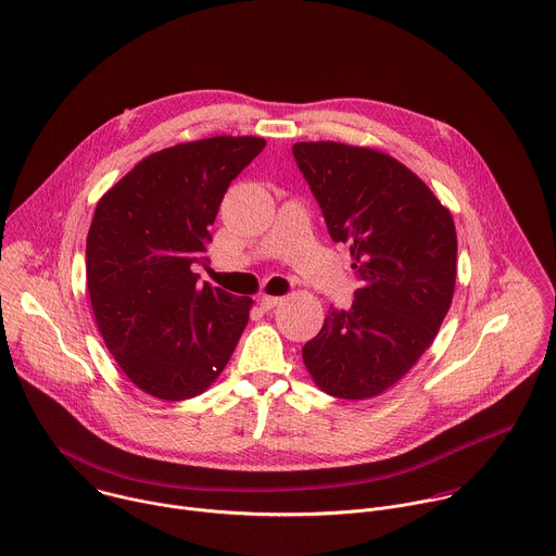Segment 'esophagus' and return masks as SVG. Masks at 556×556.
Here are the masks:
<instances>
[{
  "label": "esophagus",
  "mask_w": 556,
  "mask_h": 556,
  "mask_svg": "<svg viewBox=\"0 0 556 556\" xmlns=\"http://www.w3.org/2000/svg\"><path fill=\"white\" fill-rule=\"evenodd\" d=\"M279 303H281V299H279V296H260V307H262L264 312H268V309L277 307Z\"/></svg>",
  "instance_id": "esophagus-1"
}]
</instances>
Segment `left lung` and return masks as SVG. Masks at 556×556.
I'll list each match as a JSON object with an SVG mask.
<instances>
[{
    "label": "left lung",
    "instance_id": "obj_1",
    "mask_svg": "<svg viewBox=\"0 0 556 556\" xmlns=\"http://www.w3.org/2000/svg\"><path fill=\"white\" fill-rule=\"evenodd\" d=\"M294 160L362 286L303 346L316 386L346 401L403 379L442 327L457 279L451 212L405 164L368 147L296 142Z\"/></svg>",
    "mask_w": 556,
    "mask_h": 556
}]
</instances>
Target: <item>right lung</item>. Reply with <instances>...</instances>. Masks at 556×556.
Here are the masks:
<instances>
[{
    "mask_svg": "<svg viewBox=\"0 0 556 556\" xmlns=\"http://www.w3.org/2000/svg\"><path fill=\"white\" fill-rule=\"evenodd\" d=\"M266 147L255 136L175 144L138 162L97 203L86 238V283L103 342L127 379L162 401L216 381L251 299L207 281L214 223L229 184Z\"/></svg>",
    "mask_w": 556,
    "mask_h": 556,
    "instance_id": "obj_1",
    "label": "right lung"
}]
</instances>
